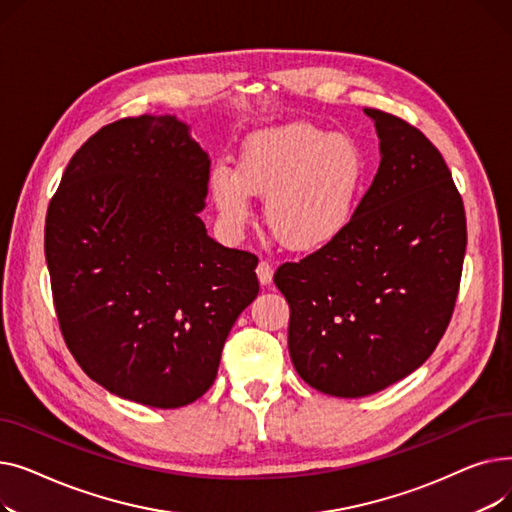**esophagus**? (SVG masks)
Segmentation results:
<instances>
[{"mask_svg": "<svg viewBox=\"0 0 512 512\" xmlns=\"http://www.w3.org/2000/svg\"><path fill=\"white\" fill-rule=\"evenodd\" d=\"M257 278H259V282H261L263 286L270 284L272 278H274V267H272V263L259 261V265H257Z\"/></svg>", "mask_w": 512, "mask_h": 512, "instance_id": "obj_1", "label": "esophagus"}]
</instances>
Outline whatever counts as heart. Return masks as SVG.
Instances as JSON below:
<instances>
[{
	"label": "heart",
	"mask_w": 512,
	"mask_h": 512,
	"mask_svg": "<svg viewBox=\"0 0 512 512\" xmlns=\"http://www.w3.org/2000/svg\"><path fill=\"white\" fill-rule=\"evenodd\" d=\"M367 155L346 134L307 122L261 130L245 143L238 172H211V191L232 228L251 220V193L265 197V224L292 251H315L353 224L367 188Z\"/></svg>",
	"instance_id": "b5f03b06"
}]
</instances>
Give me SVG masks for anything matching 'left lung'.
<instances>
[{
    "label": "left lung",
    "mask_w": 512,
    "mask_h": 512,
    "mask_svg": "<svg viewBox=\"0 0 512 512\" xmlns=\"http://www.w3.org/2000/svg\"><path fill=\"white\" fill-rule=\"evenodd\" d=\"M382 161L348 230L274 282L288 351L315 390L359 398L407 378L442 340L459 297L467 218L442 153L388 112L365 110Z\"/></svg>",
    "instance_id": "obj_1"
}]
</instances>
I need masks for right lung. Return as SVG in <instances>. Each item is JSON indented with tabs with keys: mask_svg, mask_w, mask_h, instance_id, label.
<instances>
[{
	"mask_svg": "<svg viewBox=\"0 0 512 512\" xmlns=\"http://www.w3.org/2000/svg\"><path fill=\"white\" fill-rule=\"evenodd\" d=\"M211 161L176 116L122 118L80 147L51 197L45 259L68 351L126 400L176 409L218 375L257 257L207 236Z\"/></svg>",
	"mask_w": 512,
	"mask_h": 512,
	"instance_id": "add662e5",
	"label": "right lung"
}]
</instances>
